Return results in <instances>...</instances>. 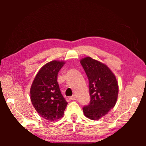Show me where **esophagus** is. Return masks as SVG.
<instances>
[{"mask_svg":"<svg viewBox=\"0 0 146 146\" xmlns=\"http://www.w3.org/2000/svg\"><path fill=\"white\" fill-rule=\"evenodd\" d=\"M69 98H70V99L71 100H75L76 99V97L75 95H73V96H71V97H69Z\"/></svg>","mask_w":146,"mask_h":146,"instance_id":"esophagus-1","label":"esophagus"}]
</instances>
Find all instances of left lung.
Returning <instances> with one entry per match:
<instances>
[{
  "instance_id": "left-lung-1",
  "label": "left lung",
  "mask_w": 146,
  "mask_h": 146,
  "mask_svg": "<svg viewBox=\"0 0 146 146\" xmlns=\"http://www.w3.org/2000/svg\"><path fill=\"white\" fill-rule=\"evenodd\" d=\"M80 64L88 76L91 98L83 111L90 119L98 120L115 106L118 94L117 79L107 66L91 57L82 58Z\"/></svg>"
}]
</instances>
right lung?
I'll return each mask as SVG.
<instances>
[{
  "instance_id": "right-lung-1",
  "label": "right lung",
  "mask_w": 146,
  "mask_h": 146,
  "mask_svg": "<svg viewBox=\"0 0 146 146\" xmlns=\"http://www.w3.org/2000/svg\"><path fill=\"white\" fill-rule=\"evenodd\" d=\"M64 64L57 60L47 63L39 70L31 85L32 104L40 117L48 120L61 118L68 104L57 82L58 73Z\"/></svg>"
}]
</instances>
